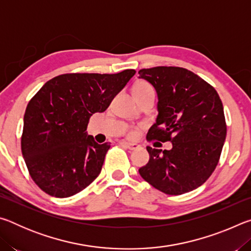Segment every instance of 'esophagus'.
I'll use <instances>...</instances> for the list:
<instances>
[{
    "mask_svg": "<svg viewBox=\"0 0 251 251\" xmlns=\"http://www.w3.org/2000/svg\"><path fill=\"white\" fill-rule=\"evenodd\" d=\"M121 145L126 147V148H128L129 151H135V150H137V148H139V145H137V144L127 143V142H121Z\"/></svg>",
    "mask_w": 251,
    "mask_h": 251,
    "instance_id": "1",
    "label": "esophagus"
}]
</instances>
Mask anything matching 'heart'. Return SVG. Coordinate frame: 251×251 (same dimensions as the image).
Masks as SVG:
<instances>
[{
    "label": "heart",
    "instance_id": "b5f03b06",
    "mask_svg": "<svg viewBox=\"0 0 251 251\" xmlns=\"http://www.w3.org/2000/svg\"><path fill=\"white\" fill-rule=\"evenodd\" d=\"M147 91H154V90H152V87L151 86V85L146 82H138L137 84H135L133 87V94H139V93H144ZM137 134H138V131L136 128H130L129 130H127V133H126V135L130 138H135L136 136H137Z\"/></svg>",
    "mask_w": 251,
    "mask_h": 251
}]
</instances>
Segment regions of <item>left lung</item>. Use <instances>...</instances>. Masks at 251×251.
<instances>
[{"instance_id": "1", "label": "left lung", "mask_w": 251, "mask_h": 251, "mask_svg": "<svg viewBox=\"0 0 251 251\" xmlns=\"http://www.w3.org/2000/svg\"><path fill=\"white\" fill-rule=\"evenodd\" d=\"M138 74L158 96V116L147 141L173 144L164 151L147 146L150 160L139 175L167 195L192 192L210 177L222 154L227 134L222 100L210 84L182 67L157 66Z\"/></svg>"}]
</instances>
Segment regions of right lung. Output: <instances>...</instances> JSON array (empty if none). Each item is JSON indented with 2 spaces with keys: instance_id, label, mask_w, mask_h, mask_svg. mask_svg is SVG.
I'll return each mask as SVG.
<instances>
[{
  "instance_id": "add662e5",
  "label": "right lung",
  "mask_w": 251,
  "mask_h": 251,
  "mask_svg": "<svg viewBox=\"0 0 251 251\" xmlns=\"http://www.w3.org/2000/svg\"><path fill=\"white\" fill-rule=\"evenodd\" d=\"M135 73L58 75L28 101L21 148L29 175L43 192L71 197L100 175L110 144L100 145L87 135L88 121L107 109Z\"/></svg>"
}]
</instances>
